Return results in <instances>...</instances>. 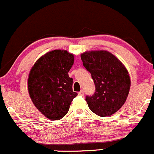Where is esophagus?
Masks as SVG:
<instances>
[{
    "label": "esophagus",
    "mask_w": 154,
    "mask_h": 154,
    "mask_svg": "<svg viewBox=\"0 0 154 154\" xmlns=\"http://www.w3.org/2000/svg\"><path fill=\"white\" fill-rule=\"evenodd\" d=\"M79 95H80V96H84V92L83 90L80 91V92H79Z\"/></svg>",
    "instance_id": "esophagus-1"
}]
</instances>
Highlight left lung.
Segmentation results:
<instances>
[{"label":"left lung","mask_w":154,"mask_h":154,"mask_svg":"<svg viewBox=\"0 0 154 154\" xmlns=\"http://www.w3.org/2000/svg\"><path fill=\"white\" fill-rule=\"evenodd\" d=\"M81 59L95 85L92 96L86 97L90 109L100 117L111 116L126 100L131 79L125 65L107 51H85Z\"/></svg>","instance_id":"left-lung-1"}]
</instances>
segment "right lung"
<instances>
[{"label": "right lung", "instance_id": "1", "mask_svg": "<svg viewBox=\"0 0 154 154\" xmlns=\"http://www.w3.org/2000/svg\"><path fill=\"white\" fill-rule=\"evenodd\" d=\"M74 55L66 50H54L39 57L28 77V91L33 103L45 117L62 119L77 96L72 90V79L68 72Z\"/></svg>", "mask_w": 154, "mask_h": 154}]
</instances>
